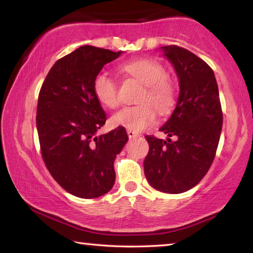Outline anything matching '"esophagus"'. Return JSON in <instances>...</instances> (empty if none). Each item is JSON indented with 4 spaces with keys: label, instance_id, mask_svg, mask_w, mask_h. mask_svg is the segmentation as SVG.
<instances>
[{
    "label": "esophagus",
    "instance_id": "esophagus-1",
    "mask_svg": "<svg viewBox=\"0 0 253 253\" xmlns=\"http://www.w3.org/2000/svg\"><path fill=\"white\" fill-rule=\"evenodd\" d=\"M126 133H127V137H129L130 139L132 138H137L138 137V133L135 131H132V130H126Z\"/></svg>",
    "mask_w": 253,
    "mask_h": 253
}]
</instances>
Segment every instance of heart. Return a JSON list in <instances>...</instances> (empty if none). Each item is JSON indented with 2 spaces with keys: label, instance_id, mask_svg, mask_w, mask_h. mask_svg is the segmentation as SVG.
Returning a JSON list of instances; mask_svg holds the SVG:
<instances>
[{
  "label": "heart",
  "instance_id": "1",
  "mask_svg": "<svg viewBox=\"0 0 253 253\" xmlns=\"http://www.w3.org/2000/svg\"><path fill=\"white\" fill-rule=\"evenodd\" d=\"M121 69L127 76L142 84L143 90L139 97L141 104L123 107L111 119L112 126H122L132 131H142L156 120L159 114H169L175 105V87L166 77V70L161 63L139 59L124 63ZM96 98L103 106L115 108L120 104L118 86L105 72H99L92 84Z\"/></svg>",
  "mask_w": 253,
  "mask_h": 253
}]
</instances>
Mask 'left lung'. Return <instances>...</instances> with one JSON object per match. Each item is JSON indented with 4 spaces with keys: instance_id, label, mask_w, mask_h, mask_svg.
Segmentation results:
<instances>
[{
    "instance_id": "8db88e82",
    "label": "left lung",
    "mask_w": 253,
    "mask_h": 253,
    "mask_svg": "<svg viewBox=\"0 0 253 253\" xmlns=\"http://www.w3.org/2000/svg\"><path fill=\"white\" fill-rule=\"evenodd\" d=\"M178 77L180 94L173 114L159 131L167 140L145 135L149 151L143 162L149 184L167 193H182L207 174L218 147L223 112L212 69L190 50L163 47Z\"/></svg>"
}]
</instances>
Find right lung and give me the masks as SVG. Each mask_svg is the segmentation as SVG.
Listing matches in <instances>:
<instances>
[{
	"mask_svg": "<svg viewBox=\"0 0 253 253\" xmlns=\"http://www.w3.org/2000/svg\"><path fill=\"white\" fill-rule=\"evenodd\" d=\"M120 54L81 46L55 62L38 95L36 124L42 161L65 191L84 199L113 188L114 161L129 139L122 126L95 135L107 118L92 84L104 65Z\"/></svg>",
	"mask_w": 253,
	"mask_h": 253,
	"instance_id": "1",
	"label": "right lung"
}]
</instances>
